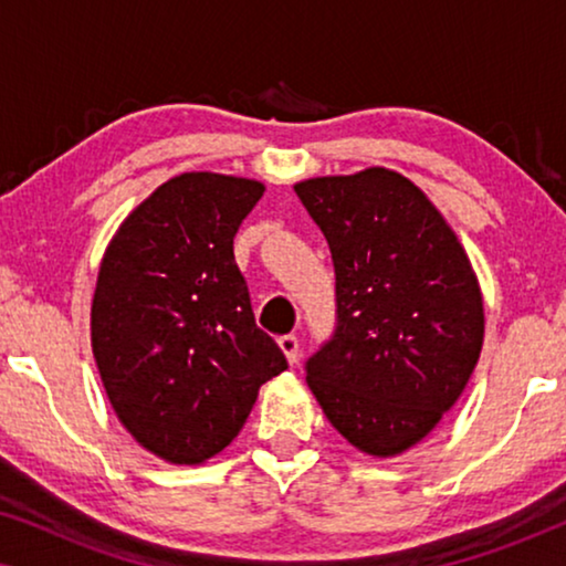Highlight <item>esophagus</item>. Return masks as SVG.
<instances>
[{
  "label": "esophagus",
  "instance_id": "esophagus-1",
  "mask_svg": "<svg viewBox=\"0 0 566 566\" xmlns=\"http://www.w3.org/2000/svg\"><path fill=\"white\" fill-rule=\"evenodd\" d=\"M277 345H281L285 360L289 363L298 360V337L296 335H283L281 339H277Z\"/></svg>",
  "mask_w": 566,
  "mask_h": 566
}]
</instances>
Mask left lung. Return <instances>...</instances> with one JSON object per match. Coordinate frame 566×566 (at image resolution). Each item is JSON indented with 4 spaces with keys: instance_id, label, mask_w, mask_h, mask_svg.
<instances>
[{
    "instance_id": "1",
    "label": "left lung",
    "mask_w": 566,
    "mask_h": 566,
    "mask_svg": "<svg viewBox=\"0 0 566 566\" xmlns=\"http://www.w3.org/2000/svg\"><path fill=\"white\" fill-rule=\"evenodd\" d=\"M327 237L337 329L306 384L339 436L391 459L428 438L459 401L484 343L469 254L405 175L368 167L293 185Z\"/></svg>"
}]
</instances>
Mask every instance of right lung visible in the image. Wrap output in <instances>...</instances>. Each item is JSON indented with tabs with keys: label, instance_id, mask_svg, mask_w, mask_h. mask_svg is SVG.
Wrapping results in <instances>:
<instances>
[{
	"label": "right lung",
	"instance_id": "add662e5",
	"mask_svg": "<svg viewBox=\"0 0 566 566\" xmlns=\"http://www.w3.org/2000/svg\"><path fill=\"white\" fill-rule=\"evenodd\" d=\"M265 185L182 172L115 231L92 296V355L138 446L198 467L244 428L260 386L289 368L254 324L234 234Z\"/></svg>",
	"mask_w": 566,
	"mask_h": 566
}]
</instances>
